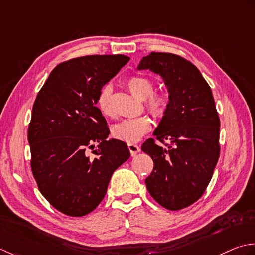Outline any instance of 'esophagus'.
<instances>
[{"label":"esophagus","instance_id":"esophagus-1","mask_svg":"<svg viewBox=\"0 0 255 255\" xmlns=\"http://www.w3.org/2000/svg\"><path fill=\"white\" fill-rule=\"evenodd\" d=\"M128 149H129V152H131V155L132 156H135V155H136L139 150H141V148H139V146L138 145H136V144H132V143H129L128 145Z\"/></svg>","mask_w":255,"mask_h":255}]
</instances>
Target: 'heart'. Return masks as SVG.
Masks as SVG:
<instances>
[{
	"instance_id": "1",
	"label": "heart",
	"mask_w": 255,
	"mask_h": 255,
	"mask_svg": "<svg viewBox=\"0 0 255 255\" xmlns=\"http://www.w3.org/2000/svg\"><path fill=\"white\" fill-rule=\"evenodd\" d=\"M128 90L139 99H146V108L148 111L156 118H162L168 109V99L164 95H152L154 86L147 78L134 76L127 82ZM111 88L103 87L97 98V107L102 114L110 117L113 114L111 103ZM152 128V121L148 117H137L126 119L112 127V134L114 137L128 143H135L141 139Z\"/></svg>"
}]
</instances>
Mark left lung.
Returning <instances> with one entry per match:
<instances>
[{
	"instance_id": "obj_1",
	"label": "left lung",
	"mask_w": 255,
	"mask_h": 255,
	"mask_svg": "<svg viewBox=\"0 0 255 255\" xmlns=\"http://www.w3.org/2000/svg\"><path fill=\"white\" fill-rule=\"evenodd\" d=\"M137 70L158 75L168 91V109L153 133L164 148L149 138L142 150L154 162L145 179L150 196L168 210L193 205L205 193L219 158L220 120L209 85L183 57L152 53Z\"/></svg>"
}]
</instances>
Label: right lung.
<instances>
[{"mask_svg":"<svg viewBox=\"0 0 255 255\" xmlns=\"http://www.w3.org/2000/svg\"><path fill=\"white\" fill-rule=\"evenodd\" d=\"M128 60L92 55L62 62L36 97L28 127L32 171L41 195L67 216L95 210L113 171L131 156L123 141L107 139L110 131L96 107L102 87Z\"/></svg>","mask_w":255,"mask_h":255,"instance_id":"obj_1","label":"right lung"}]
</instances>
